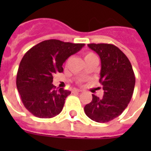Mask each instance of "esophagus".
<instances>
[{
    "mask_svg": "<svg viewBox=\"0 0 151 151\" xmlns=\"http://www.w3.org/2000/svg\"><path fill=\"white\" fill-rule=\"evenodd\" d=\"M82 91H83L81 90V89L75 88V89H73V93H74V92H82Z\"/></svg>",
    "mask_w": 151,
    "mask_h": 151,
    "instance_id": "34e87169",
    "label": "esophagus"
}]
</instances>
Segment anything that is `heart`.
Instances as JSON below:
<instances>
[{
	"mask_svg": "<svg viewBox=\"0 0 151 151\" xmlns=\"http://www.w3.org/2000/svg\"><path fill=\"white\" fill-rule=\"evenodd\" d=\"M95 54H93V53H91V52H88L87 54H85V60L88 59V58H90V57H95Z\"/></svg>",
	"mask_w": 151,
	"mask_h": 151,
	"instance_id": "obj_1",
	"label": "heart"
}]
</instances>
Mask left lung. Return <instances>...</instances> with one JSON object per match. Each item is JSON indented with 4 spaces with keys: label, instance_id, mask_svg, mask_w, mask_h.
<instances>
[{
    "label": "left lung",
    "instance_id": "8db88e82",
    "mask_svg": "<svg viewBox=\"0 0 151 151\" xmlns=\"http://www.w3.org/2000/svg\"><path fill=\"white\" fill-rule=\"evenodd\" d=\"M99 55L101 62L99 82L104 91L102 98L92 94L91 102L85 105V114L97 122H108L127 107L134 92L135 76L128 57L111 44H88Z\"/></svg>",
    "mask_w": 151,
    "mask_h": 151
}]
</instances>
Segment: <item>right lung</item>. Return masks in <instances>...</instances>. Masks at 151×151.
I'll list each match as a JSON object with an SVG mask.
<instances>
[{
    "label": "right lung",
    "instance_id": "right-lung-1",
    "mask_svg": "<svg viewBox=\"0 0 151 151\" xmlns=\"http://www.w3.org/2000/svg\"><path fill=\"white\" fill-rule=\"evenodd\" d=\"M85 44L50 39L41 41L26 52L19 63L17 87L25 107L35 116L52 118L63 110L71 91L56 90L53 76L63 71V64Z\"/></svg>",
    "mask_w": 151,
    "mask_h": 151
}]
</instances>
